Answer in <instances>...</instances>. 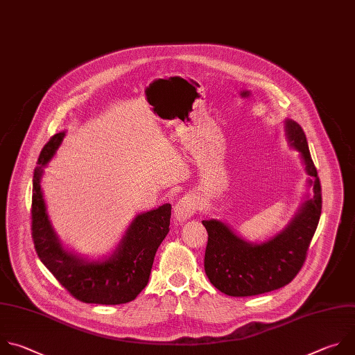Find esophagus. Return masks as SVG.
<instances>
[{
  "label": "esophagus",
  "mask_w": 355,
  "mask_h": 355,
  "mask_svg": "<svg viewBox=\"0 0 355 355\" xmlns=\"http://www.w3.org/2000/svg\"><path fill=\"white\" fill-rule=\"evenodd\" d=\"M197 211H198L197 200L191 196H184L176 202L173 208V217L178 223H184L190 220Z\"/></svg>",
  "instance_id": "esophagus-1"
}]
</instances>
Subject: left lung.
<instances>
[{
	"instance_id": "obj_1",
	"label": "left lung",
	"mask_w": 355,
	"mask_h": 355,
	"mask_svg": "<svg viewBox=\"0 0 355 355\" xmlns=\"http://www.w3.org/2000/svg\"><path fill=\"white\" fill-rule=\"evenodd\" d=\"M286 138L300 153L312 196L305 198L290 224L263 242H249L227 223L204 220L208 232L204 268L209 282L230 297H252L284 287L295 278L315 235L322 212V190L302 127L284 121Z\"/></svg>"
}]
</instances>
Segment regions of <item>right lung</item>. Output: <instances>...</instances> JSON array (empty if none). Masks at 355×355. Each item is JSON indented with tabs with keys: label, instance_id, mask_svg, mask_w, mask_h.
Masks as SVG:
<instances>
[{
	"label": "right lung",
	"instance_id": "obj_1",
	"mask_svg": "<svg viewBox=\"0 0 355 355\" xmlns=\"http://www.w3.org/2000/svg\"><path fill=\"white\" fill-rule=\"evenodd\" d=\"M67 131L54 134L40 153L33 173L32 238L36 253L60 284L78 301L99 305L127 304L146 288L155 253L169 232V202L139 212L116 249L91 259L68 249L53 228L40 186L44 168L60 148Z\"/></svg>",
	"mask_w": 355,
	"mask_h": 355
}]
</instances>
